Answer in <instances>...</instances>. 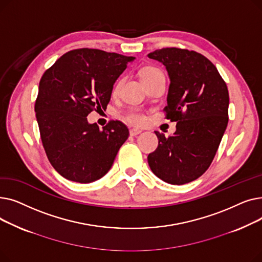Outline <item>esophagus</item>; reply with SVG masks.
<instances>
[{
    "label": "esophagus",
    "mask_w": 262,
    "mask_h": 262,
    "mask_svg": "<svg viewBox=\"0 0 262 262\" xmlns=\"http://www.w3.org/2000/svg\"><path fill=\"white\" fill-rule=\"evenodd\" d=\"M141 132H142V130H140V129H138V128H133V129L129 130V135H130L132 137H136V136H138L139 134H141Z\"/></svg>",
    "instance_id": "esophagus-1"
}]
</instances>
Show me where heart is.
<instances>
[{
    "label": "heart",
    "instance_id": "1",
    "mask_svg": "<svg viewBox=\"0 0 262 262\" xmlns=\"http://www.w3.org/2000/svg\"><path fill=\"white\" fill-rule=\"evenodd\" d=\"M160 73H162V72L159 70L158 68H155V67H152V66L144 67V68L141 69V71H140L141 81H145L147 79L153 78L154 76H156V75H158ZM121 85H122V80L120 79L119 81H117V84L115 85V87L113 89V93L114 94H117L119 92ZM123 118H124V120L127 121L128 123L133 124V125H142V124L145 122L144 114L138 108L127 109L126 112L124 113Z\"/></svg>",
    "mask_w": 262,
    "mask_h": 262
}]
</instances>
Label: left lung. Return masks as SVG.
<instances>
[{"mask_svg":"<svg viewBox=\"0 0 262 262\" xmlns=\"http://www.w3.org/2000/svg\"><path fill=\"white\" fill-rule=\"evenodd\" d=\"M148 58L166 66L170 77L166 118L176 121V132H155L158 146L147 156L160 180L184 185L196 180L211 164L228 123L226 82L204 55L186 49L164 48Z\"/></svg>","mask_w":262,"mask_h":262,"instance_id":"obj_1","label":"left lung"}]
</instances>
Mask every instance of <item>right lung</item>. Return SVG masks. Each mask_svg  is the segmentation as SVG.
<instances>
[{
	"label": "right lung",
	"instance_id": "obj_1",
	"mask_svg": "<svg viewBox=\"0 0 262 262\" xmlns=\"http://www.w3.org/2000/svg\"><path fill=\"white\" fill-rule=\"evenodd\" d=\"M133 56L98 49L63 54L39 82L35 112L49 161L69 181L89 184L112 168L128 128L118 120L103 129L87 116L105 109L117 78Z\"/></svg>",
	"mask_w": 262,
	"mask_h": 262
}]
</instances>
